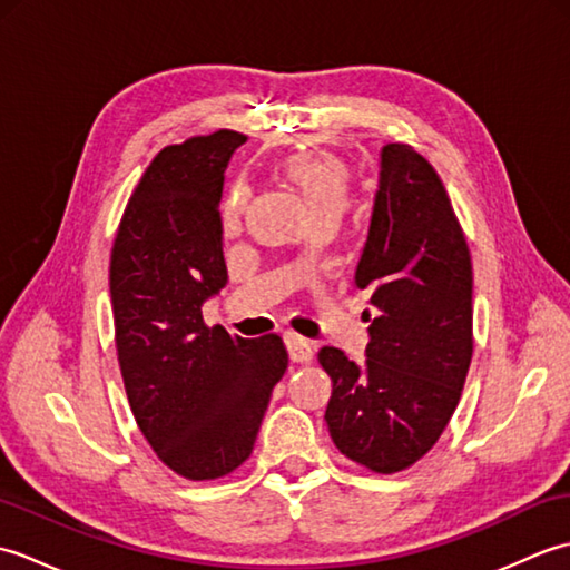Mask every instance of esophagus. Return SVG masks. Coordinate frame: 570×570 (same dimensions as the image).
Here are the masks:
<instances>
[{"label":"esophagus","mask_w":570,"mask_h":570,"mask_svg":"<svg viewBox=\"0 0 570 570\" xmlns=\"http://www.w3.org/2000/svg\"><path fill=\"white\" fill-rule=\"evenodd\" d=\"M286 350H288V357H292V362H296V365H306V362H311V357H313V350H311L308 341H304V337H298V335L286 337Z\"/></svg>","instance_id":"34e87169"}]
</instances>
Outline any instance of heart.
Listing matches in <instances>:
<instances>
[{
    "label": "heart",
    "instance_id": "obj_1",
    "mask_svg": "<svg viewBox=\"0 0 570 570\" xmlns=\"http://www.w3.org/2000/svg\"><path fill=\"white\" fill-rule=\"evenodd\" d=\"M278 171L292 184L298 196L304 198L306 208L313 220L318 217H341L350 203L353 193V168H350L341 156L328 151H311V154H292L278 161ZM247 208V190L235 186L227 193L223 203L220 223L225 235H235L242 227V215Z\"/></svg>",
    "mask_w": 570,
    "mask_h": 570
}]
</instances>
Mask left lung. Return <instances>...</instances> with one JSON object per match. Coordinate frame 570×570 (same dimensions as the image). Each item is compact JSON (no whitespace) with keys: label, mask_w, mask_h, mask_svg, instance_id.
<instances>
[{"label":"left lung","mask_w":570,"mask_h":570,"mask_svg":"<svg viewBox=\"0 0 570 570\" xmlns=\"http://www.w3.org/2000/svg\"><path fill=\"white\" fill-rule=\"evenodd\" d=\"M377 316L367 360L321 347L325 409L345 458L380 475L406 470L441 439L472 360V262L435 168L409 144L382 149L380 190L355 272ZM370 321V313H367Z\"/></svg>","instance_id":"obj_1"}]
</instances>
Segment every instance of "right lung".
<instances>
[{
    "label": "right lung",
    "instance_id": "obj_1",
    "mask_svg": "<svg viewBox=\"0 0 570 570\" xmlns=\"http://www.w3.org/2000/svg\"><path fill=\"white\" fill-rule=\"evenodd\" d=\"M233 129L154 156L129 196L110 257L115 345L137 426L164 465L215 480L249 458L284 377L276 333L245 341L208 328L200 306L227 284L220 198Z\"/></svg>",
    "mask_w": 570,
    "mask_h": 570
}]
</instances>
